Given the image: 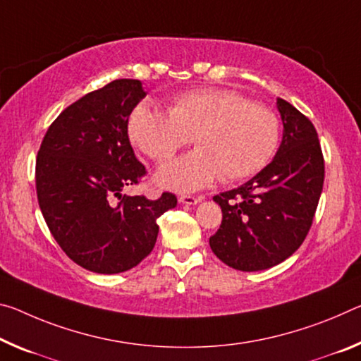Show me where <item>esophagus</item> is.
<instances>
[{
  "label": "esophagus",
  "instance_id": "obj_1",
  "mask_svg": "<svg viewBox=\"0 0 361 361\" xmlns=\"http://www.w3.org/2000/svg\"><path fill=\"white\" fill-rule=\"evenodd\" d=\"M202 201V197H194V196H180L178 202L186 205H196Z\"/></svg>",
  "mask_w": 361,
  "mask_h": 361
}]
</instances>
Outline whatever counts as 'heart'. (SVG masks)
Returning a JSON list of instances; mask_svg holds the SVG:
<instances>
[{
	"label": "heart",
	"instance_id": "1",
	"mask_svg": "<svg viewBox=\"0 0 361 361\" xmlns=\"http://www.w3.org/2000/svg\"><path fill=\"white\" fill-rule=\"evenodd\" d=\"M167 111L141 102L130 116L128 136L159 164L170 160L191 138L196 151L157 171V181L169 190H202L219 176L223 181L245 178L267 164L278 145L276 114L236 91H185L170 99Z\"/></svg>",
	"mask_w": 361,
	"mask_h": 361
}]
</instances>
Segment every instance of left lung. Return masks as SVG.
<instances>
[{
  "mask_svg": "<svg viewBox=\"0 0 361 361\" xmlns=\"http://www.w3.org/2000/svg\"><path fill=\"white\" fill-rule=\"evenodd\" d=\"M283 141L270 164L214 201L223 220L210 249L228 267L260 271L289 259L310 230L323 191L324 160L318 133L304 114L281 98Z\"/></svg>",
  "mask_w": 361,
  "mask_h": 361,
  "instance_id": "left-lung-1",
  "label": "left lung"
}]
</instances>
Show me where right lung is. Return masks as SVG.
Returning <instances> with one entry per match:
<instances>
[{"mask_svg":"<svg viewBox=\"0 0 361 361\" xmlns=\"http://www.w3.org/2000/svg\"><path fill=\"white\" fill-rule=\"evenodd\" d=\"M145 96L140 80H114L64 109L39 146V209L85 270L116 274L138 265L156 244L157 219L176 207L171 192L157 201L122 194L146 173L128 138V117Z\"/></svg>","mask_w":361,"mask_h":361,"instance_id":"right-lung-1","label":"right lung"}]
</instances>
